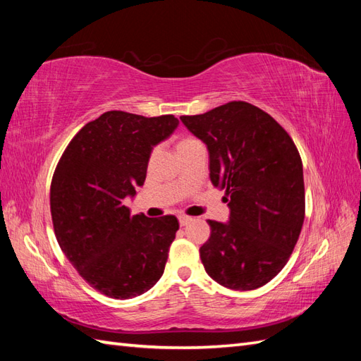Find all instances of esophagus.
<instances>
[{
    "mask_svg": "<svg viewBox=\"0 0 361 361\" xmlns=\"http://www.w3.org/2000/svg\"><path fill=\"white\" fill-rule=\"evenodd\" d=\"M178 220H180V225H181V226H186V225L190 224V221H192L194 219L189 217V216H180Z\"/></svg>",
    "mask_w": 361,
    "mask_h": 361,
    "instance_id": "1",
    "label": "esophagus"
}]
</instances>
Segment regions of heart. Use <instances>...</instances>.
I'll use <instances>...</instances> for the list:
<instances>
[{
  "mask_svg": "<svg viewBox=\"0 0 361 361\" xmlns=\"http://www.w3.org/2000/svg\"><path fill=\"white\" fill-rule=\"evenodd\" d=\"M194 142H198L197 140H194V137H181V140L176 142V150H180L183 147H186V145H190Z\"/></svg>",
  "mask_w": 361,
  "mask_h": 361,
  "instance_id": "heart-1",
  "label": "heart"
}]
</instances>
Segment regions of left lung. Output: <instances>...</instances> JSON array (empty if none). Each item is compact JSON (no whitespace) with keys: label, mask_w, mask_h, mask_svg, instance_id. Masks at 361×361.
<instances>
[{"label":"left lung","mask_w":361,"mask_h":361,"mask_svg":"<svg viewBox=\"0 0 361 361\" xmlns=\"http://www.w3.org/2000/svg\"><path fill=\"white\" fill-rule=\"evenodd\" d=\"M209 152V178L224 189L226 224L208 220L200 248L206 273L231 290H255L278 274L304 224L302 161L288 133L270 114L234 101L181 116Z\"/></svg>","instance_id":"8db88e82"}]
</instances>
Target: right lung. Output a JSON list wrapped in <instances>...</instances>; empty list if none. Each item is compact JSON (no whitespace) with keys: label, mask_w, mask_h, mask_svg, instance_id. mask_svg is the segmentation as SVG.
<instances>
[{"label":"right lung","mask_w":361,"mask_h":361,"mask_svg":"<svg viewBox=\"0 0 361 361\" xmlns=\"http://www.w3.org/2000/svg\"><path fill=\"white\" fill-rule=\"evenodd\" d=\"M178 124L172 114L106 111L73 137L59 161L49 197L54 231L66 259L102 295L140 296L164 273L178 220L132 216L124 198L136 195L153 147Z\"/></svg>","instance_id":"right-lung-1"}]
</instances>
